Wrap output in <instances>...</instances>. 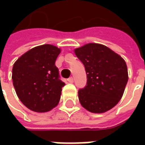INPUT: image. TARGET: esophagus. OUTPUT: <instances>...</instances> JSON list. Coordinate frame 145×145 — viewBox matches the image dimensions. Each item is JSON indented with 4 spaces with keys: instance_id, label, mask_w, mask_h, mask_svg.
Instances as JSON below:
<instances>
[{
    "instance_id": "1",
    "label": "esophagus",
    "mask_w": 145,
    "mask_h": 145,
    "mask_svg": "<svg viewBox=\"0 0 145 145\" xmlns=\"http://www.w3.org/2000/svg\"><path fill=\"white\" fill-rule=\"evenodd\" d=\"M67 82H69V83H73V82H74V78H73V77H70L69 78H67Z\"/></svg>"
}]
</instances>
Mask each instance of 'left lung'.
<instances>
[{"label":"left lung","mask_w":145,"mask_h":145,"mask_svg":"<svg viewBox=\"0 0 145 145\" xmlns=\"http://www.w3.org/2000/svg\"><path fill=\"white\" fill-rule=\"evenodd\" d=\"M84 64L87 83L78 91L82 106L89 112L102 113L120 100L128 81L124 60L106 46L88 43L74 50Z\"/></svg>","instance_id":"obj_1"}]
</instances>
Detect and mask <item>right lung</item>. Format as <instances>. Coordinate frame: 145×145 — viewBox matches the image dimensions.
Instances as JSON below:
<instances>
[{"mask_svg":"<svg viewBox=\"0 0 145 145\" xmlns=\"http://www.w3.org/2000/svg\"><path fill=\"white\" fill-rule=\"evenodd\" d=\"M60 50L50 44L31 49L17 60L12 81L18 97L31 110L50 111L57 106L65 83L55 62Z\"/></svg>","mask_w":145,"mask_h":145,"instance_id":"obj_1","label":"right lung"}]
</instances>
